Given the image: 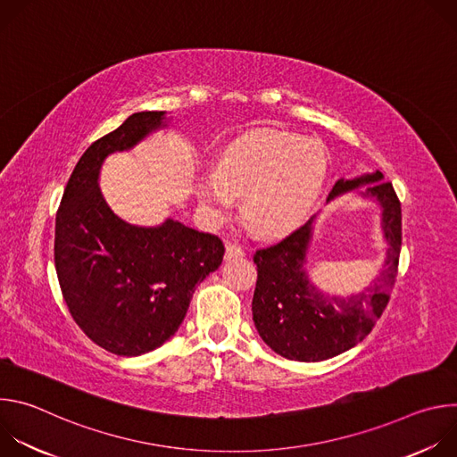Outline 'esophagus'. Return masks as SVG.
<instances>
[{
  "label": "esophagus",
  "instance_id": "1",
  "mask_svg": "<svg viewBox=\"0 0 457 457\" xmlns=\"http://www.w3.org/2000/svg\"><path fill=\"white\" fill-rule=\"evenodd\" d=\"M237 256H244V249L237 244H228L226 245V258H237Z\"/></svg>",
  "mask_w": 457,
  "mask_h": 457
}]
</instances>
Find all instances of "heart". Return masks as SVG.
Masks as SVG:
<instances>
[{
	"label": "heart",
	"mask_w": 457,
	"mask_h": 457,
	"mask_svg": "<svg viewBox=\"0 0 457 457\" xmlns=\"http://www.w3.org/2000/svg\"><path fill=\"white\" fill-rule=\"evenodd\" d=\"M328 159L314 141L260 129L224 150L213 171L197 179V197L213 224L231 217L233 197L253 231L277 237L291 231L311 210L321 189Z\"/></svg>",
	"instance_id": "obj_1"
}]
</instances>
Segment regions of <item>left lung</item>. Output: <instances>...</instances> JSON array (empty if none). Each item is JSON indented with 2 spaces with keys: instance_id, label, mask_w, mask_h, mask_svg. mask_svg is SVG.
<instances>
[{
  "instance_id": "obj_1",
  "label": "left lung",
  "mask_w": 457,
  "mask_h": 457,
  "mask_svg": "<svg viewBox=\"0 0 457 457\" xmlns=\"http://www.w3.org/2000/svg\"><path fill=\"white\" fill-rule=\"evenodd\" d=\"M370 184L365 191L383 208V231L388 240L385 266L372 286L358 295L340 298L320 293L305 275V251L311 240V220L280 242L256 249V287L253 321L258 335L280 356L295 361H321L342 354L361 342L383 314L398 275L402 251V203L393 184L381 171L338 180L337 195Z\"/></svg>"
}]
</instances>
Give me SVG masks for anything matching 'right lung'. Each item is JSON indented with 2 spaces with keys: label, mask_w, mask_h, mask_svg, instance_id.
I'll list each match as a JSON object with an SVG mask.
<instances>
[{
  "label": "right lung",
  "mask_w": 457,
  "mask_h": 457,
  "mask_svg": "<svg viewBox=\"0 0 457 457\" xmlns=\"http://www.w3.org/2000/svg\"><path fill=\"white\" fill-rule=\"evenodd\" d=\"M164 112L129 115L90 145L76 164L55 215L54 262L62 300L79 329L117 356H141L170 340L199 282L224 258L212 233L168 219L159 228L126 224L97 186L108 154L162 126Z\"/></svg>",
  "instance_id": "add662e5"
}]
</instances>
